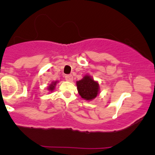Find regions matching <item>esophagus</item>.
Returning <instances> with one entry per match:
<instances>
[{
	"label": "esophagus",
	"instance_id": "34e87169",
	"mask_svg": "<svg viewBox=\"0 0 155 155\" xmlns=\"http://www.w3.org/2000/svg\"><path fill=\"white\" fill-rule=\"evenodd\" d=\"M65 79H66L67 81H73V76L71 75V74H69V75H65Z\"/></svg>",
	"mask_w": 155,
	"mask_h": 155
}]
</instances>
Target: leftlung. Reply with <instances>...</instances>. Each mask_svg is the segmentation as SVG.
Listing matches in <instances>:
<instances>
[{
    "label": "left lung",
    "instance_id": "1",
    "mask_svg": "<svg viewBox=\"0 0 155 155\" xmlns=\"http://www.w3.org/2000/svg\"><path fill=\"white\" fill-rule=\"evenodd\" d=\"M78 92L82 98L91 101L97 97L99 92V84L90 76L86 75L82 79L76 82Z\"/></svg>",
    "mask_w": 155,
    "mask_h": 155
}]
</instances>
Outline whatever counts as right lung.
I'll use <instances>...</instances> for the list:
<instances>
[{
  "mask_svg": "<svg viewBox=\"0 0 155 155\" xmlns=\"http://www.w3.org/2000/svg\"><path fill=\"white\" fill-rule=\"evenodd\" d=\"M56 83H57V81L51 83V84L49 85V88H48V90H49V91H52V90L54 89V87H55V85H56Z\"/></svg>",
  "mask_w": 155,
  "mask_h": 155,
  "instance_id": "add662e5",
  "label": "right lung"
}]
</instances>
